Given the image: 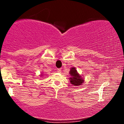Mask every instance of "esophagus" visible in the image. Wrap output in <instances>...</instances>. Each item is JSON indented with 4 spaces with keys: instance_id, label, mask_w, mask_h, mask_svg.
<instances>
[{
    "instance_id": "1",
    "label": "esophagus",
    "mask_w": 124,
    "mask_h": 124,
    "mask_svg": "<svg viewBox=\"0 0 124 124\" xmlns=\"http://www.w3.org/2000/svg\"><path fill=\"white\" fill-rule=\"evenodd\" d=\"M57 72H59V73H61V69H58Z\"/></svg>"
}]
</instances>
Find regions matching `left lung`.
<instances>
[{
  "mask_svg": "<svg viewBox=\"0 0 124 124\" xmlns=\"http://www.w3.org/2000/svg\"><path fill=\"white\" fill-rule=\"evenodd\" d=\"M70 75L71 76L70 78L69 79L70 82L71 84L73 85L74 86H79L83 83L84 80L82 78H81V76L78 73L75 68H71Z\"/></svg>",
  "mask_w": 124,
  "mask_h": 124,
  "instance_id": "8db88e82",
  "label": "left lung"
}]
</instances>
